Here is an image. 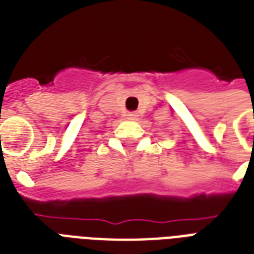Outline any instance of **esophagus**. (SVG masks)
Returning <instances> with one entry per match:
<instances>
[{
  "label": "esophagus",
  "instance_id": "obj_1",
  "mask_svg": "<svg viewBox=\"0 0 254 254\" xmlns=\"http://www.w3.org/2000/svg\"><path fill=\"white\" fill-rule=\"evenodd\" d=\"M138 119V115L134 113V112H130V113H127V120H137Z\"/></svg>",
  "mask_w": 254,
  "mask_h": 254
}]
</instances>
